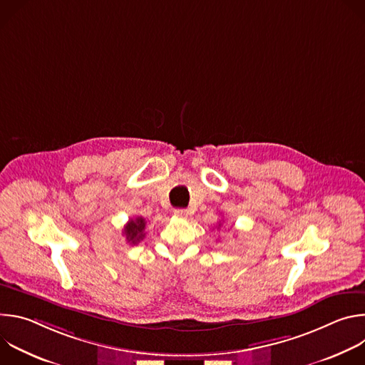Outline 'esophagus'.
<instances>
[{
  "label": "esophagus",
  "instance_id": "1",
  "mask_svg": "<svg viewBox=\"0 0 365 365\" xmlns=\"http://www.w3.org/2000/svg\"><path fill=\"white\" fill-rule=\"evenodd\" d=\"M176 217H179V218H186L187 217V211L186 210H180V207H178V210H175V212H173Z\"/></svg>",
  "mask_w": 365,
  "mask_h": 365
}]
</instances>
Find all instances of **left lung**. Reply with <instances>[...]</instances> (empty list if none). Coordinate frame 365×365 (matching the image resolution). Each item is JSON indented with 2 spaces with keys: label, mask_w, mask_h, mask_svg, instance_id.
Wrapping results in <instances>:
<instances>
[{
  "label": "left lung",
  "mask_w": 365,
  "mask_h": 365,
  "mask_svg": "<svg viewBox=\"0 0 365 365\" xmlns=\"http://www.w3.org/2000/svg\"><path fill=\"white\" fill-rule=\"evenodd\" d=\"M220 227H221V224H220V225H218V228H220Z\"/></svg>",
  "instance_id": "left-lung-1"
}]
</instances>
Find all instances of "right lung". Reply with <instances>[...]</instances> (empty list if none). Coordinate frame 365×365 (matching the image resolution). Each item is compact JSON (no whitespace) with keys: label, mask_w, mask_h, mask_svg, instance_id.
I'll list each match as a JSON object with an SVG mask.
<instances>
[{"label":"right lung","mask_w":365,"mask_h":365,"mask_svg":"<svg viewBox=\"0 0 365 365\" xmlns=\"http://www.w3.org/2000/svg\"><path fill=\"white\" fill-rule=\"evenodd\" d=\"M145 220L143 217H137L135 220H130L124 227V235L127 242L138 244L145 237Z\"/></svg>","instance_id":"right-lung-1"}]
</instances>
